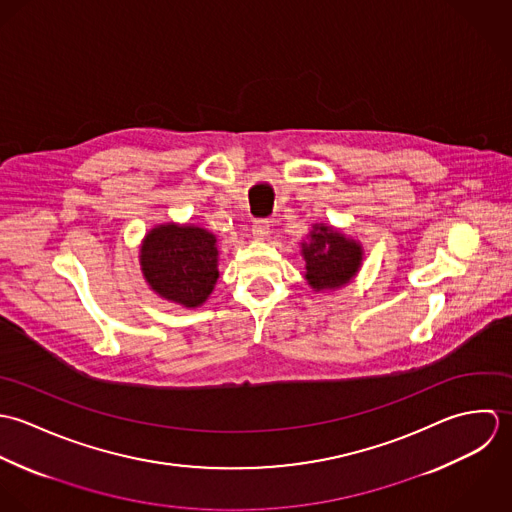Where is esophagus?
<instances>
[{
	"instance_id": "obj_1",
	"label": "esophagus",
	"mask_w": 512,
	"mask_h": 512,
	"mask_svg": "<svg viewBox=\"0 0 512 512\" xmlns=\"http://www.w3.org/2000/svg\"><path fill=\"white\" fill-rule=\"evenodd\" d=\"M251 233H253V237H255L257 241L267 239V237H269V221H267V219H257V221L253 223V227H251Z\"/></svg>"
}]
</instances>
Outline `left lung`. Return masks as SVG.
Returning a JSON list of instances; mask_svg holds the SVG:
<instances>
[{"mask_svg":"<svg viewBox=\"0 0 512 512\" xmlns=\"http://www.w3.org/2000/svg\"><path fill=\"white\" fill-rule=\"evenodd\" d=\"M305 279L314 293H330L352 283L362 269L364 247L342 229L314 223L301 243Z\"/></svg>","mask_w":512,"mask_h":512,"instance_id":"left-lung-1","label":"left lung"}]
</instances>
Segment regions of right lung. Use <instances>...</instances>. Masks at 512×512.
Returning a JSON list of instances; mask_svg holds the SVG:
<instances>
[{
	"label": "right lung",
	"instance_id": "obj_1",
	"mask_svg": "<svg viewBox=\"0 0 512 512\" xmlns=\"http://www.w3.org/2000/svg\"><path fill=\"white\" fill-rule=\"evenodd\" d=\"M140 271L164 301L184 308L204 305L219 279L217 237L192 223H160L142 239Z\"/></svg>",
	"mask_w": 512,
	"mask_h": 512
}]
</instances>
